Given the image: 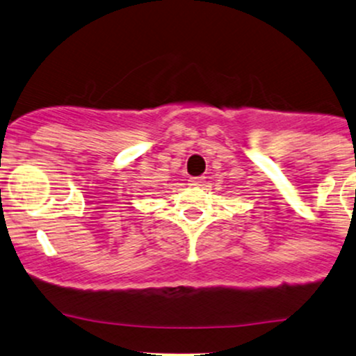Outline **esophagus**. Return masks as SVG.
<instances>
[{"mask_svg":"<svg viewBox=\"0 0 356 356\" xmlns=\"http://www.w3.org/2000/svg\"><path fill=\"white\" fill-rule=\"evenodd\" d=\"M204 182H206V179H204V177H191L189 179V186H194V187L202 186Z\"/></svg>","mask_w":356,"mask_h":356,"instance_id":"esophagus-1","label":"esophagus"}]
</instances>
